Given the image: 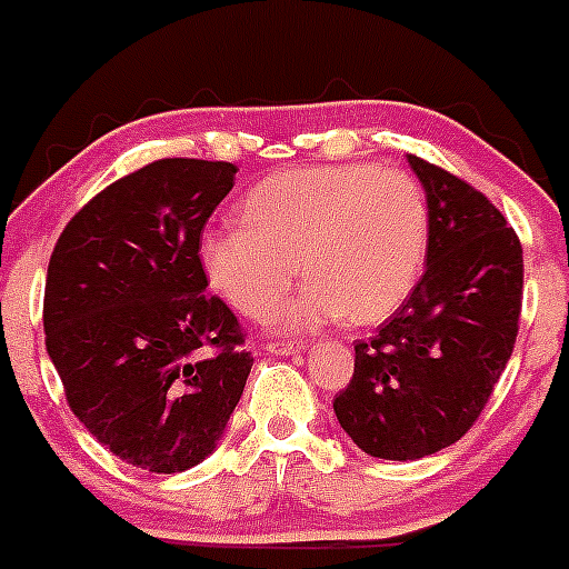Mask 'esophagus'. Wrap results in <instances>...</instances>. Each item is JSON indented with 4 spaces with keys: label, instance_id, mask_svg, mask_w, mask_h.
Returning a JSON list of instances; mask_svg holds the SVG:
<instances>
[{
    "label": "esophagus",
    "instance_id": "1",
    "mask_svg": "<svg viewBox=\"0 0 569 569\" xmlns=\"http://www.w3.org/2000/svg\"><path fill=\"white\" fill-rule=\"evenodd\" d=\"M301 347L305 345H299V341H268V347H264V350L273 356H290V353H296V350H301Z\"/></svg>",
    "mask_w": 569,
    "mask_h": 569
}]
</instances>
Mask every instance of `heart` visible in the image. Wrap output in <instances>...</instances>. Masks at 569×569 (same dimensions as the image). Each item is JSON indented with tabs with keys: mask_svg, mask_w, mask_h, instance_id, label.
<instances>
[{
	"mask_svg": "<svg viewBox=\"0 0 569 569\" xmlns=\"http://www.w3.org/2000/svg\"><path fill=\"white\" fill-rule=\"evenodd\" d=\"M241 222L204 230L199 264L239 313L261 319L288 293L299 261L308 284L270 316L288 330L393 316L425 273L433 233L421 184L373 164L268 176L241 199Z\"/></svg>",
	"mask_w": 569,
	"mask_h": 569,
	"instance_id": "1",
	"label": "heart"
}]
</instances>
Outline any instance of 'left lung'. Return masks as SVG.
<instances>
[{
    "mask_svg": "<svg viewBox=\"0 0 569 569\" xmlns=\"http://www.w3.org/2000/svg\"><path fill=\"white\" fill-rule=\"evenodd\" d=\"M433 233L413 293L370 341H356L333 410L367 456L413 461L479 421L519 336L525 259L516 230L481 190L410 156Z\"/></svg>",
    "mask_w": 569,
    "mask_h": 569,
    "instance_id": "8db88e82",
    "label": "left lung"
}]
</instances>
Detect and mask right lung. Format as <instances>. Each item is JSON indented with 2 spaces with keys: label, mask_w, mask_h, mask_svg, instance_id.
<instances>
[{
  "label": "right lung",
  "mask_w": 569,
  "mask_h": 569,
  "mask_svg": "<svg viewBox=\"0 0 569 569\" xmlns=\"http://www.w3.org/2000/svg\"><path fill=\"white\" fill-rule=\"evenodd\" d=\"M233 176L230 162L156 159L93 196L50 253L44 345L64 399L142 470L182 472L213 453L253 367L199 264Z\"/></svg>",
  "instance_id": "1"
}]
</instances>
